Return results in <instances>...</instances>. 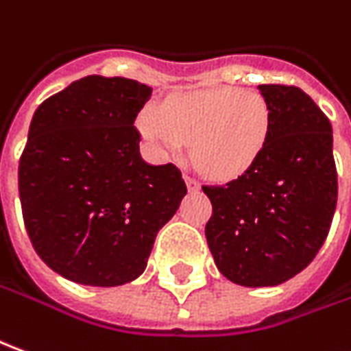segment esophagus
<instances>
[{"label": "esophagus", "instance_id": "esophagus-1", "mask_svg": "<svg viewBox=\"0 0 351 351\" xmlns=\"http://www.w3.org/2000/svg\"><path fill=\"white\" fill-rule=\"evenodd\" d=\"M184 182H186V186H188V190H190V192H197V190H199V184L195 182L192 176L184 175Z\"/></svg>", "mask_w": 351, "mask_h": 351}]
</instances>
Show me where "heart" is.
<instances>
[{"label":"heart","mask_w":351,"mask_h":351,"mask_svg":"<svg viewBox=\"0 0 351 351\" xmlns=\"http://www.w3.org/2000/svg\"><path fill=\"white\" fill-rule=\"evenodd\" d=\"M138 128L165 156H178L192 142V159L213 180H234L259 161L271 136V109L254 90L204 88L147 107Z\"/></svg>","instance_id":"heart-1"}]
</instances>
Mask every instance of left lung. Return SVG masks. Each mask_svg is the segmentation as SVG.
Here are the masks:
<instances>
[{"instance_id": "1", "label": "left lung", "mask_w": 351, "mask_h": 351, "mask_svg": "<svg viewBox=\"0 0 351 351\" xmlns=\"http://www.w3.org/2000/svg\"><path fill=\"white\" fill-rule=\"evenodd\" d=\"M257 88L271 109L263 156L240 178L204 186L213 206L206 238L217 269L250 288L282 285L313 261L338 197L325 113L295 86Z\"/></svg>"}]
</instances>
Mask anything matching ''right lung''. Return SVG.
<instances>
[{
    "label": "right lung",
    "mask_w": 351,
    "mask_h": 351,
    "mask_svg": "<svg viewBox=\"0 0 351 351\" xmlns=\"http://www.w3.org/2000/svg\"><path fill=\"white\" fill-rule=\"evenodd\" d=\"M152 88L92 75L36 109L19 163L26 232L73 282L121 286L144 273L157 232L186 195L175 165L140 156L134 121Z\"/></svg>",
    "instance_id": "right-lung-1"
}]
</instances>
